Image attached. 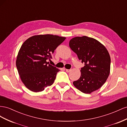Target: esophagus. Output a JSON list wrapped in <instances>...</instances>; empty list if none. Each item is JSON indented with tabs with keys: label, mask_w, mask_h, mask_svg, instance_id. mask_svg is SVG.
<instances>
[{
	"label": "esophagus",
	"mask_w": 127,
	"mask_h": 127,
	"mask_svg": "<svg viewBox=\"0 0 127 127\" xmlns=\"http://www.w3.org/2000/svg\"><path fill=\"white\" fill-rule=\"evenodd\" d=\"M65 70H66V71L67 72H70L71 71V69H65Z\"/></svg>",
	"instance_id": "esophagus-1"
}]
</instances>
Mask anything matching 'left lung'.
Returning a JSON list of instances; mask_svg holds the SVG:
<instances>
[{
  "instance_id": "8db88e82",
  "label": "left lung",
  "mask_w": 127,
  "mask_h": 127,
  "mask_svg": "<svg viewBox=\"0 0 127 127\" xmlns=\"http://www.w3.org/2000/svg\"><path fill=\"white\" fill-rule=\"evenodd\" d=\"M69 46L85 64L81 68L80 78L73 82L74 86L85 94H90L100 88L110 72L111 58L105 47L87 36L72 38Z\"/></svg>"
}]
</instances>
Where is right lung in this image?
Masks as SVG:
<instances>
[{"mask_svg":"<svg viewBox=\"0 0 127 127\" xmlns=\"http://www.w3.org/2000/svg\"><path fill=\"white\" fill-rule=\"evenodd\" d=\"M66 39L52 34L34 35L22 45L16 65L22 81L33 92L51 86L60 70L49 64L54 50Z\"/></svg>","mask_w":127,"mask_h":127,"instance_id":"1","label":"right lung"}]
</instances>
